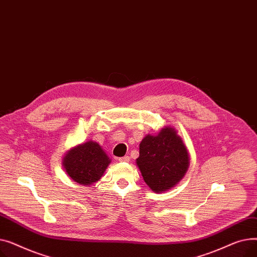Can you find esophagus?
<instances>
[{"mask_svg":"<svg viewBox=\"0 0 257 257\" xmlns=\"http://www.w3.org/2000/svg\"><path fill=\"white\" fill-rule=\"evenodd\" d=\"M118 160L119 161H125V163H127V161L130 160V157L129 156H123V157H119Z\"/></svg>","mask_w":257,"mask_h":257,"instance_id":"34e87169","label":"esophagus"}]
</instances>
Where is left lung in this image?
Wrapping results in <instances>:
<instances>
[{"label":"left lung","mask_w":257,"mask_h":257,"mask_svg":"<svg viewBox=\"0 0 257 257\" xmlns=\"http://www.w3.org/2000/svg\"><path fill=\"white\" fill-rule=\"evenodd\" d=\"M137 164L142 176L152 191L165 192L184 176L190 158L175 129L166 127L156 137L147 136L140 145Z\"/></svg>","instance_id":"1"}]
</instances>
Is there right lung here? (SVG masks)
<instances>
[{"instance_id":"add662e5","label":"right lung","mask_w":257,"mask_h":257,"mask_svg":"<svg viewBox=\"0 0 257 257\" xmlns=\"http://www.w3.org/2000/svg\"><path fill=\"white\" fill-rule=\"evenodd\" d=\"M110 164V159L98 143L87 142L73 148L63 158L66 174L77 183L90 185L97 182Z\"/></svg>"}]
</instances>
